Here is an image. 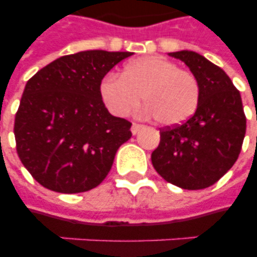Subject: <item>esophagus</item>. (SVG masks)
I'll list each match as a JSON object with an SVG mask.
<instances>
[{"mask_svg":"<svg viewBox=\"0 0 257 257\" xmlns=\"http://www.w3.org/2000/svg\"><path fill=\"white\" fill-rule=\"evenodd\" d=\"M141 128H143V125L135 124V122H133V124H132V129H131V131H132V135H137V133L140 132Z\"/></svg>","mask_w":257,"mask_h":257,"instance_id":"34e87169","label":"esophagus"}]
</instances>
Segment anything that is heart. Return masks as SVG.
Masks as SVG:
<instances>
[{
  "label": "heart",
  "mask_w": 257,
  "mask_h": 257,
  "mask_svg": "<svg viewBox=\"0 0 257 257\" xmlns=\"http://www.w3.org/2000/svg\"><path fill=\"white\" fill-rule=\"evenodd\" d=\"M101 98L116 116H126L139 106L143 96L147 113L161 125H179L197 109V78L176 62L161 56L133 60L121 76L108 74L100 84Z\"/></svg>",
  "instance_id": "b5f03b06"
}]
</instances>
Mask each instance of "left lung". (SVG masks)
I'll return each mask as SVG.
<instances>
[{"label": "left lung", "instance_id": "obj_1", "mask_svg": "<svg viewBox=\"0 0 257 257\" xmlns=\"http://www.w3.org/2000/svg\"><path fill=\"white\" fill-rule=\"evenodd\" d=\"M189 68L200 85L195 114L160 131L152 152L157 173L176 187L196 191L213 185L235 164L241 151L247 120L240 92L213 62L192 52L168 53Z\"/></svg>", "mask_w": 257, "mask_h": 257}]
</instances>
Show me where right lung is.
<instances>
[{
	"label": "right lung",
	"mask_w": 257,
	"mask_h": 257,
	"mask_svg": "<svg viewBox=\"0 0 257 257\" xmlns=\"http://www.w3.org/2000/svg\"><path fill=\"white\" fill-rule=\"evenodd\" d=\"M132 52L84 50L38 70L22 93L14 120L20 160L50 191L80 193L108 176L132 124L112 116L100 94L102 78Z\"/></svg>",
	"instance_id": "1"
}]
</instances>
